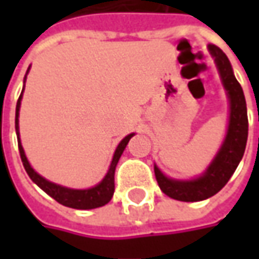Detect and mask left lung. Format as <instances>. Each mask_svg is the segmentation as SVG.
<instances>
[{"label":"left lung","instance_id":"8db88e82","mask_svg":"<svg viewBox=\"0 0 259 259\" xmlns=\"http://www.w3.org/2000/svg\"><path fill=\"white\" fill-rule=\"evenodd\" d=\"M207 50L213 57L229 99V122L219 151L199 177L190 180L171 179L154 164L155 179L161 192L180 202H200L218 193L229 182L242 160L248 140V115L244 91L236 80L231 62L224 52L214 45L207 46Z\"/></svg>","mask_w":259,"mask_h":259}]
</instances>
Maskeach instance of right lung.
Returning <instances> with one entry per match:
<instances>
[{
    "label": "right lung",
    "mask_w": 259,
    "mask_h": 259,
    "mask_svg": "<svg viewBox=\"0 0 259 259\" xmlns=\"http://www.w3.org/2000/svg\"><path fill=\"white\" fill-rule=\"evenodd\" d=\"M30 72V66L27 69V73L24 76V86H25V79L27 75ZM24 86H23V91L21 95L17 101V106H15V133H17V140H18V150H20V155H21V161L24 165L25 171L30 176V179L34 182L41 190H45L46 193L49 194L50 197H53L56 202H59L63 206L67 207H73V209H95V207H101L108 203L112 196H114L115 190V168L116 164L121 158V155L124 153L125 147L128 144V141L134 137L133 134H128L125 137L124 140L118 144L116 150H115L114 157H112V161L111 165L108 168V171L105 174V177L99 182V183L94 186V187H89V189H70V187H65V186H60V184H56L53 182H49L47 179H45L43 176L35 171L34 168L31 167V164L28 163L27 157H25L24 148L21 145V140H20V126H18V116H20V106H21V99H23V92H24Z\"/></svg>",
    "instance_id": "1"
}]
</instances>
